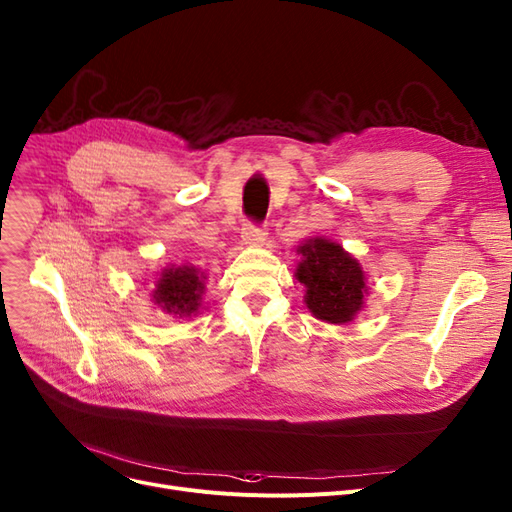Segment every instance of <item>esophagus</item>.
I'll return each instance as SVG.
<instances>
[{"mask_svg":"<svg viewBox=\"0 0 512 512\" xmlns=\"http://www.w3.org/2000/svg\"><path fill=\"white\" fill-rule=\"evenodd\" d=\"M265 238H267V230L261 224L247 222L245 228H242V240H245L247 245H263Z\"/></svg>","mask_w":512,"mask_h":512,"instance_id":"1","label":"esophagus"}]
</instances>
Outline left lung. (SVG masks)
<instances>
[{
    "mask_svg": "<svg viewBox=\"0 0 512 512\" xmlns=\"http://www.w3.org/2000/svg\"><path fill=\"white\" fill-rule=\"evenodd\" d=\"M297 278L307 286L305 303L309 311L330 324H346L363 307L365 274L357 259L336 242L311 238L299 249Z\"/></svg>",
    "mask_w": 512,
    "mask_h": 512,
    "instance_id": "1",
    "label": "left lung"
}]
</instances>
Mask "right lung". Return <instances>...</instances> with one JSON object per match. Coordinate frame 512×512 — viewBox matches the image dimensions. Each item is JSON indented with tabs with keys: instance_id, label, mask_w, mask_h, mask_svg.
Here are the masks:
<instances>
[{
	"instance_id": "obj_1",
	"label": "right lung",
	"mask_w": 512,
	"mask_h": 512,
	"mask_svg": "<svg viewBox=\"0 0 512 512\" xmlns=\"http://www.w3.org/2000/svg\"><path fill=\"white\" fill-rule=\"evenodd\" d=\"M205 276L195 267H170L155 284L153 299L166 313L188 317L199 309Z\"/></svg>"
}]
</instances>
